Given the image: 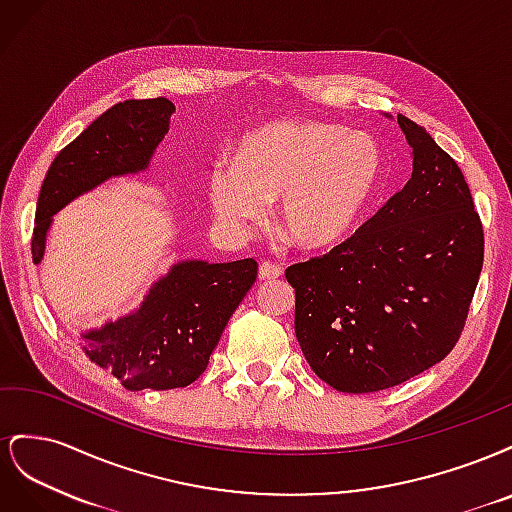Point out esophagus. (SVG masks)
Returning a JSON list of instances; mask_svg holds the SVG:
<instances>
[{"instance_id":"esophagus-1","label":"esophagus","mask_w":512,"mask_h":512,"mask_svg":"<svg viewBox=\"0 0 512 512\" xmlns=\"http://www.w3.org/2000/svg\"><path fill=\"white\" fill-rule=\"evenodd\" d=\"M282 273H284L282 265H277V262H271V260L262 262L260 269H258L260 280H277V277H280Z\"/></svg>"}]
</instances>
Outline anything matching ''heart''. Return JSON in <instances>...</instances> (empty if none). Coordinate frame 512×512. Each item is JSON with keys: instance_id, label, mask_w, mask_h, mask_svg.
<instances>
[{"instance_id": "1", "label": "heart", "mask_w": 512, "mask_h": 512, "mask_svg": "<svg viewBox=\"0 0 512 512\" xmlns=\"http://www.w3.org/2000/svg\"><path fill=\"white\" fill-rule=\"evenodd\" d=\"M382 177V151L365 134L318 121H277L247 134L235 162H215L207 192L230 228L258 222L280 198V226L309 250L342 241Z\"/></svg>"}]
</instances>
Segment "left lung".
Returning <instances> with one entry per match:
<instances>
[{
    "instance_id": "8db88e82",
    "label": "left lung",
    "mask_w": 512,
    "mask_h": 512,
    "mask_svg": "<svg viewBox=\"0 0 512 512\" xmlns=\"http://www.w3.org/2000/svg\"><path fill=\"white\" fill-rule=\"evenodd\" d=\"M397 121L410 181L329 254L286 269L299 346L342 393L391 389L440 363L483 269V224L461 168L423 126Z\"/></svg>"
}]
</instances>
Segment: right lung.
Returning <instances> with one entry per match:
<instances>
[{
  "label": "right lung",
  "instance_id": "1",
  "mask_svg": "<svg viewBox=\"0 0 512 512\" xmlns=\"http://www.w3.org/2000/svg\"><path fill=\"white\" fill-rule=\"evenodd\" d=\"M175 104L166 98L126 100L108 108L57 153L42 181L32 258L44 254L53 215L108 177L147 168L170 128ZM258 262L209 265L185 260L149 290L134 314L83 335L85 354L128 391H166L192 384L209 365L230 316L252 288Z\"/></svg>",
  "mask_w": 512,
  "mask_h": 512
}]
</instances>
